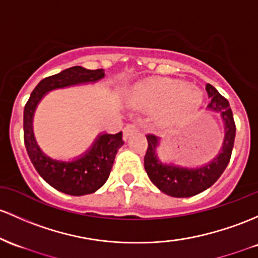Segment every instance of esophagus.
Segmentation results:
<instances>
[{
    "instance_id": "obj_1",
    "label": "esophagus",
    "mask_w": 258,
    "mask_h": 258,
    "mask_svg": "<svg viewBox=\"0 0 258 258\" xmlns=\"http://www.w3.org/2000/svg\"><path fill=\"white\" fill-rule=\"evenodd\" d=\"M137 131H138L137 124H135V123L127 124V126L123 128V140L126 141L127 138L130 137V136H131L132 134H135V132H137Z\"/></svg>"
}]
</instances>
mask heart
I'll list each match as a JSON object with an SVG mask.
<instances>
[{
  "label": "heart",
  "mask_w": 258,
  "mask_h": 258,
  "mask_svg": "<svg viewBox=\"0 0 258 258\" xmlns=\"http://www.w3.org/2000/svg\"><path fill=\"white\" fill-rule=\"evenodd\" d=\"M203 94L196 87L183 81L142 82L127 93V101L138 106H163L165 120L183 117L197 110Z\"/></svg>",
  "instance_id": "heart-1"
}]
</instances>
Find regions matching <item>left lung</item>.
Returning <instances> with one entry per match:
<instances>
[{"instance_id": "1", "label": "left lung", "mask_w": 258, "mask_h": 258, "mask_svg": "<svg viewBox=\"0 0 258 258\" xmlns=\"http://www.w3.org/2000/svg\"><path fill=\"white\" fill-rule=\"evenodd\" d=\"M211 103L208 110L220 114L224 122V141L220 152L213 160L200 168H182V166L163 164L157 155L159 138L154 135L147 136L148 148L144 155V169L149 179L164 194L171 197H191L211 187L225 170L230 160L235 141V127L233 111L229 101L211 84L206 86Z\"/></svg>"}]
</instances>
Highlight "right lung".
Here are the masks:
<instances>
[{"label":"right lung","instance_id":"right-lung-1","mask_svg":"<svg viewBox=\"0 0 258 258\" xmlns=\"http://www.w3.org/2000/svg\"><path fill=\"white\" fill-rule=\"evenodd\" d=\"M104 76V70H87L81 66L61 71L57 75L39 82L24 106V144L34 168L50 186L71 196L93 194L106 182L116 153L124 143L122 132L99 135L93 146L78 159L56 160L42 153L36 143L33 132L34 112L44 95L50 90L97 82Z\"/></svg>","mask_w":258,"mask_h":258}]
</instances>
